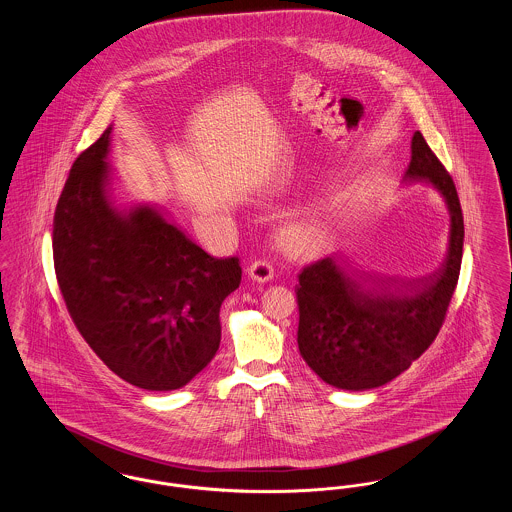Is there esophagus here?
Masks as SVG:
<instances>
[{"label":"esophagus","mask_w":512,"mask_h":512,"mask_svg":"<svg viewBox=\"0 0 512 512\" xmlns=\"http://www.w3.org/2000/svg\"><path fill=\"white\" fill-rule=\"evenodd\" d=\"M247 276L259 284H265L268 280H272L274 276V268L268 261H255L247 267Z\"/></svg>","instance_id":"34e87169"}]
</instances>
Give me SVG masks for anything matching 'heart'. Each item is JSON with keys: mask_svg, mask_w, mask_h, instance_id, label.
Instances as JSON below:
<instances>
[{"mask_svg": "<svg viewBox=\"0 0 512 512\" xmlns=\"http://www.w3.org/2000/svg\"><path fill=\"white\" fill-rule=\"evenodd\" d=\"M330 234L328 222L317 215H303L286 220L278 232L276 240L290 255H307L326 242Z\"/></svg>", "mask_w": 512, "mask_h": 512, "instance_id": "b5f03b06", "label": "heart"}]
</instances>
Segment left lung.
Returning a JSON list of instances; mask_svg holds the SVG:
<instances>
[{"instance_id": "obj_1", "label": "left lung", "mask_w": 512, "mask_h": 512, "mask_svg": "<svg viewBox=\"0 0 512 512\" xmlns=\"http://www.w3.org/2000/svg\"><path fill=\"white\" fill-rule=\"evenodd\" d=\"M403 182H428L449 211L441 267L420 278L349 268L326 257L303 268L297 284V345L318 378L338 390L380 388L436 340L463 261L464 222L453 178L416 130Z\"/></svg>"}]
</instances>
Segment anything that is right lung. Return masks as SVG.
<instances>
[{"mask_svg": "<svg viewBox=\"0 0 512 512\" xmlns=\"http://www.w3.org/2000/svg\"><path fill=\"white\" fill-rule=\"evenodd\" d=\"M111 130L74 161L55 209L59 290L82 338L124 382L178 390L215 357L220 305L242 268L205 253L153 205H115Z\"/></svg>", "mask_w": 512, "mask_h": 512, "instance_id": "right-lung-1", "label": "right lung"}]
</instances>
